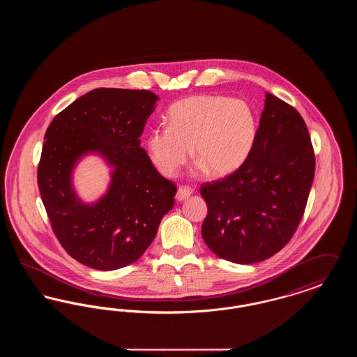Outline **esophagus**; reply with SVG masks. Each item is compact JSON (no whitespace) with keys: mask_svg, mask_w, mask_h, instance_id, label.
Here are the masks:
<instances>
[{"mask_svg":"<svg viewBox=\"0 0 357 357\" xmlns=\"http://www.w3.org/2000/svg\"><path fill=\"white\" fill-rule=\"evenodd\" d=\"M192 190L188 186H179L178 191H176V199L178 201H185L190 195H191Z\"/></svg>","mask_w":357,"mask_h":357,"instance_id":"1","label":"esophagus"}]
</instances>
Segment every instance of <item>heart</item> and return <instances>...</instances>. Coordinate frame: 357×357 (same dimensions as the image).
Here are the masks:
<instances>
[{"instance_id":"heart-1","label":"heart","mask_w":357,"mask_h":357,"mask_svg":"<svg viewBox=\"0 0 357 357\" xmlns=\"http://www.w3.org/2000/svg\"><path fill=\"white\" fill-rule=\"evenodd\" d=\"M167 123L146 139L151 162L166 176H175L186 163L190 147L195 174L230 175L246 162L257 136L249 104L226 96L199 95L174 102Z\"/></svg>"}]
</instances>
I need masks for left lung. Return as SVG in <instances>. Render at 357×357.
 I'll list each match as a JSON object with an SVG mask.
<instances>
[{
  "instance_id": "left-lung-1",
  "label": "left lung",
  "mask_w": 357,
  "mask_h": 357,
  "mask_svg": "<svg viewBox=\"0 0 357 357\" xmlns=\"http://www.w3.org/2000/svg\"><path fill=\"white\" fill-rule=\"evenodd\" d=\"M255 146L246 162L220 181L204 183L202 237L213 253L255 264L278 253L301 221L314 178V153L296 108L265 95Z\"/></svg>"
}]
</instances>
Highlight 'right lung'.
<instances>
[{
	"mask_svg": "<svg viewBox=\"0 0 357 357\" xmlns=\"http://www.w3.org/2000/svg\"><path fill=\"white\" fill-rule=\"evenodd\" d=\"M159 98L146 89L96 88L52 120L37 169V183L54 236L72 258L98 271L134 264L174 207L176 186L163 178L140 146ZM113 167L107 192L84 204L71 171L86 153Z\"/></svg>",
	"mask_w": 357,
	"mask_h": 357,
	"instance_id": "right-lung-1",
	"label": "right lung"
}]
</instances>
